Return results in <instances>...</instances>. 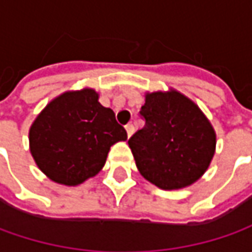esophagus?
I'll return each instance as SVG.
<instances>
[{
    "mask_svg": "<svg viewBox=\"0 0 252 252\" xmlns=\"http://www.w3.org/2000/svg\"><path fill=\"white\" fill-rule=\"evenodd\" d=\"M126 131H127V136L130 137L131 134L134 133V126H133L131 123H129V125H126Z\"/></svg>",
    "mask_w": 252,
    "mask_h": 252,
    "instance_id": "34e87169",
    "label": "esophagus"
}]
</instances>
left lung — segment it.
Instances as JSON below:
<instances>
[{
  "label": "left lung",
  "mask_w": 252,
  "mask_h": 252,
  "mask_svg": "<svg viewBox=\"0 0 252 252\" xmlns=\"http://www.w3.org/2000/svg\"><path fill=\"white\" fill-rule=\"evenodd\" d=\"M144 127L129 139L137 169L161 189L196 182L216 150V133L193 101L175 90L147 92L141 106Z\"/></svg>",
  "instance_id": "8db88e82"
}]
</instances>
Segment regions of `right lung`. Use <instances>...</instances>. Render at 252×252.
I'll use <instances>...</instances> for the list:
<instances>
[{"label":"right lung","instance_id":"obj_1","mask_svg":"<svg viewBox=\"0 0 252 252\" xmlns=\"http://www.w3.org/2000/svg\"><path fill=\"white\" fill-rule=\"evenodd\" d=\"M92 88L67 91L49 102L29 130V147L46 177L75 187L95 177L118 141L127 139L115 113Z\"/></svg>","mask_w":252,"mask_h":252}]
</instances>
